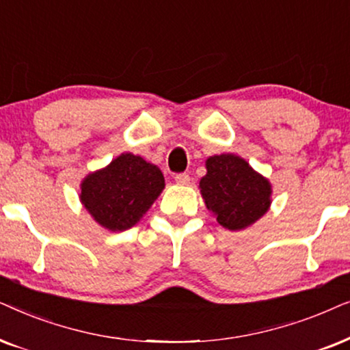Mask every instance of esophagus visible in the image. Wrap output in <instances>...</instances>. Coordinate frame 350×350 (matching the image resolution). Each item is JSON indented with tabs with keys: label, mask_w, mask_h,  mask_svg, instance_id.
I'll return each instance as SVG.
<instances>
[{
	"label": "esophagus",
	"mask_w": 350,
	"mask_h": 350,
	"mask_svg": "<svg viewBox=\"0 0 350 350\" xmlns=\"http://www.w3.org/2000/svg\"><path fill=\"white\" fill-rule=\"evenodd\" d=\"M174 180L178 184H189L190 183V176L187 172H179V174L174 176Z\"/></svg>",
	"instance_id": "esophagus-1"
}]
</instances>
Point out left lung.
Listing matches in <instances>:
<instances>
[{"mask_svg": "<svg viewBox=\"0 0 350 350\" xmlns=\"http://www.w3.org/2000/svg\"><path fill=\"white\" fill-rule=\"evenodd\" d=\"M206 176L200 180L206 208L229 230H240L258 221L269 209L270 184L243 158L224 153L206 161Z\"/></svg>", "mask_w": 350, "mask_h": 350, "instance_id": "8db88e82", "label": "left lung"}]
</instances>
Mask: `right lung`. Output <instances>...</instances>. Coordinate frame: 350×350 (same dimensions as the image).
<instances>
[{"label": "right lung", "mask_w": 350, "mask_h": 350, "mask_svg": "<svg viewBox=\"0 0 350 350\" xmlns=\"http://www.w3.org/2000/svg\"><path fill=\"white\" fill-rule=\"evenodd\" d=\"M165 187L155 165L123 153L81 184V202L100 226L121 232L133 227Z\"/></svg>", "instance_id": "1"}]
</instances>
